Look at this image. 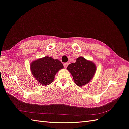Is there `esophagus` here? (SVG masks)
<instances>
[{
  "label": "esophagus",
  "mask_w": 129,
  "mask_h": 129,
  "mask_svg": "<svg viewBox=\"0 0 129 129\" xmlns=\"http://www.w3.org/2000/svg\"><path fill=\"white\" fill-rule=\"evenodd\" d=\"M68 63H64V64H63V66H64V67L65 68H67V67H68Z\"/></svg>",
  "instance_id": "1"
}]
</instances>
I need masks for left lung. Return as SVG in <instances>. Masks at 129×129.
<instances>
[{
    "label": "left lung",
    "instance_id": "8db88e82",
    "mask_svg": "<svg viewBox=\"0 0 129 129\" xmlns=\"http://www.w3.org/2000/svg\"><path fill=\"white\" fill-rule=\"evenodd\" d=\"M73 77L74 82L79 87L88 84L96 71L95 64L83 57H79L75 63L70 64L67 68Z\"/></svg>",
    "mask_w": 129,
    "mask_h": 129
}]
</instances>
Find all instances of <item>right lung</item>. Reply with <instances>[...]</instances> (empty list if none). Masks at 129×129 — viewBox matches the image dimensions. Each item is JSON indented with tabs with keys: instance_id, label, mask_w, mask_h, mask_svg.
Wrapping results in <instances>:
<instances>
[{
	"instance_id": "1",
	"label": "right lung",
	"mask_w": 129,
	"mask_h": 129,
	"mask_svg": "<svg viewBox=\"0 0 129 129\" xmlns=\"http://www.w3.org/2000/svg\"><path fill=\"white\" fill-rule=\"evenodd\" d=\"M30 68L33 76L39 83L47 85L53 82L55 74L63 68V66L57 59L45 56L33 61L30 63Z\"/></svg>"
}]
</instances>
